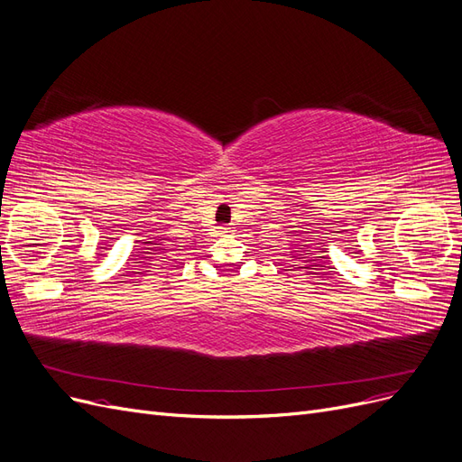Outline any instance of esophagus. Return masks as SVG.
<instances>
[{"label":"esophagus","instance_id":"esophagus-1","mask_svg":"<svg viewBox=\"0 0 462 462\" xmlns=\"http://www.w3.org/2000/svg\"><path fill=\"white\" fill-rule=\"evenodd\" d=\"M219 229V233L221 235H229V233H233V227H229V226H221V227H217Z\"/></svg>","mask_w":462,"mask_h":462}]
</instances>
